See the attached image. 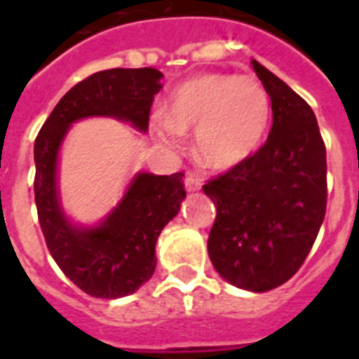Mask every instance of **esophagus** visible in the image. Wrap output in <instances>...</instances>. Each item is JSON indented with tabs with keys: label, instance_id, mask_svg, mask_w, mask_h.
Listing matches in <instances>:
<instances>
[{
	"label": "esophagus",
	"instance_id": "1",
	"mask_svg": "<svg viewBox=\"0 0 359 359\" xmlns=\"http://www.w3.org/2000/svg\"><path fill=\"white\" fill-rule=\"evenodd\" d=\"M201 179L199 177H196V175H186V180H184V186L186 190L188 191H199L201 190Z\"/></svg>",
	"mask_w": 359,
	"mask_h": 359
}]
</instances>
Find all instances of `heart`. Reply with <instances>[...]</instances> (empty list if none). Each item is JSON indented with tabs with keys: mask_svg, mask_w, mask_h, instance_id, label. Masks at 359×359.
Returning a JSON list of instances; mask_svg holds the SVG:
<instances>
[{
	"mask_svg": "<svg viewBox=\"0 0 359 359\" xmlns=\"http://www.w3.org/2000/svg\"><path fill=\"white\" fill-rule=\"evenodd\" d=\"M270 117V97L259 81L235 74H203L171 93L168 115H156L152 130L171 149L182 145L184 132H196L197 160L205 168L225 171L259 151Z\"/></svg>",
	"mask_w": 359,
	"mask_h": 359,
	"instance_id": "1",
	"label": "heart"
}]
</instances>
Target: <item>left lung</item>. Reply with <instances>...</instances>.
Here are the masks:
<instances>
[{
	"label": "left lung",
	"instance_id": "left-lung-1",
	"mask_svg": "<svg viewBox=\"0 0 359 359\" xmlns=\"http://www.w3.org/2000/svg\"><path fill=\"white\" fill-rule=\"evenodd\" d=\"M272 102L259 151L203 191L216 207L208 257L216 272L250 292L289 281L311 251L326 214V147L309 104L251 59Z\"/></svg>",
	"mask_w": 359,
	"mask_h": 359
}]
</instances>
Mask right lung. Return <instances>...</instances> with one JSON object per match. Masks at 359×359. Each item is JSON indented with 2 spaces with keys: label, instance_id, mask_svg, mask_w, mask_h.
<instances>
[{
  "label": "right lung",
  "instance_id": "add662e5",
  "mask_svg": "<svg viewBox=\"0 0 359 359\" xmlns=\"http://www.w3.org/2000/svg\"><path fill=\"white\" fill-rule=\"evenodd\" d=\"M160 70L109 69L76 83L53 108L35 140V203L53 261L95 298H123L147 283L156 268V240L186 197L182 173H135L121 201L97 225L74 224L59 194V151L70 126L87 117H111L145 134Z\"/></svg>",
  "mask_w": 359,
  "mask_h": 359
}]
</instances>
